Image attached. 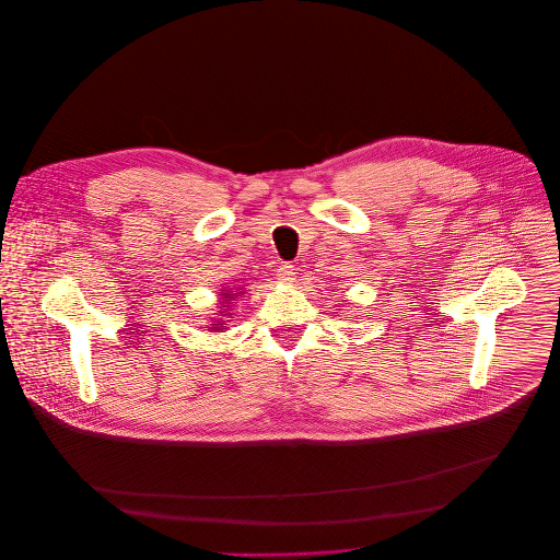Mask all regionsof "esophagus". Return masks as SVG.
<instances>
[{
  "label": "esophagus",
  "instance_id": "1",
  "mask_svg": "<svg viewBox=\"0 0 560 560\" xmlns=\"http://www.w3.org/2000/svg\"><path fill=\"white\" fill-rule=\"evenodd\" d=\"M276 276H278V280H280L282 284H293V280H295V267L289 265V262H284V265L278 267Z\"/></svg>",
  "mask_w": 560,
  "mask_h": 560
}]
</instances>
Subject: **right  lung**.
<instances>
[{"mask_svg":"<svg viewBox=\"0 0 560 560\" xmlns=\"http://www.w3.org/2000/svg\"><path fill=\"white\" fill-rule=\"evenodd\" d=\"M226 298H229V295H226ZM215 325H220V323H215Z\"/></svg>","mask_w":560,"mask_h":560,"instance_id":"obj_1","label":"right lung"}]
</instances>
